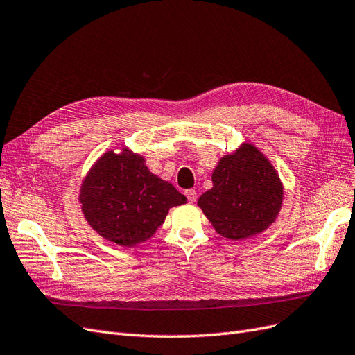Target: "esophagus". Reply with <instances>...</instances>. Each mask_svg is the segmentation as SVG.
<instances>
[{
  "label": "esophagus",
  "instance_id": "obj_1",
  "mask_svg": "<svg viewBox=\"0 0 355 355\" xmlns=\"http://www.w3.org/2000/svg\"><path fill=\"white\" fill-rule=\"evenodd\" d=\"M185 196L189 202H196L197 201V191L196 189H188L185 191Z\"/></svg>",
  "mask_w": 355,
  "mask_h": 355
}]
</instances>
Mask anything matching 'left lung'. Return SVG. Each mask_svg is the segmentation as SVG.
I'll use <instances>...</instances> for the list:
<instances>
[{"label":"left lung","mask_w":355,"mask_h":355,"mask_svg":"<svg viewBox=\"0 0 355 355\" xmlns=\"http://www.w3.org/2000/svg\"><path fill=\"white\" fill-rule=\"evenodd\" d=\"M213 187L198 198V207L219 235L249 240L277 220L284 200L278 171L261 149L243 142L223 155L211 173Z\"/></svg>","instance_id":"1"}]
</instances>
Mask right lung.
I'll list each match as a JSON object with an SVG mask.
<instances>
[{
  "label": "right lung",
  "mask_w": 355,
  "mask_h": 355,
  "mask_svg": "<svg viewBox=\"0 0 355 355\" xmlns=\"http://www.w3.org/2000/svg\"><path fill=\"white\" fill-rule=\"evenodd\" d=\"M78 201L90 227L121 247H135L154 237L171 207L187 197L154 175L145 158L128 146L110 149L84 176Z\"/></svg>",
  "instance_id": "add662e5"
}]
</instances>
